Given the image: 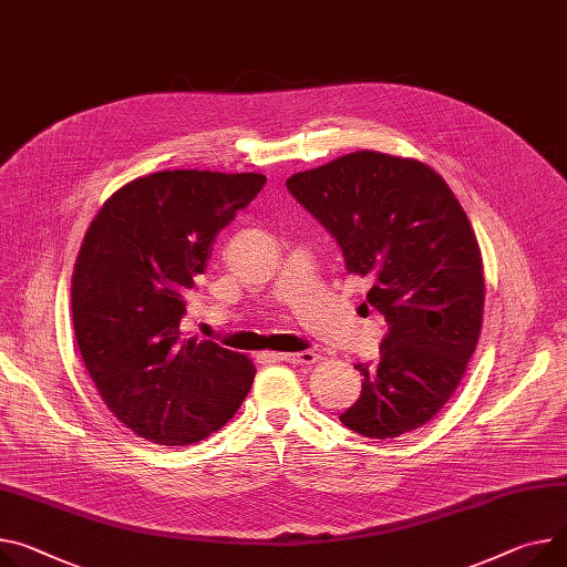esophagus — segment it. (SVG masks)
<instances>
[{"label":"esophagus","mask_w":567,"mask_h":567,"mask_svg":"<svg viewBox=\"0 0 567 567\" xmlns=\"http://www.w3.org/2000/svg\"><path fill=\"white\" fill-rule=\"evenodd\" d=\"M275 361H286L292 365H311L318 361V354L313 350H303V352H279V354H270Z\"/></svg>","instance_id":"34e87169"}]
</instances>
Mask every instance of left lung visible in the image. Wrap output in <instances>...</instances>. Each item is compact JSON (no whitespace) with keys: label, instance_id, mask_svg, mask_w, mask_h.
Listing matches in <instances>:
<instances>
[{"label":"left lung","instance_id":"1","mask_svg":"<svg viewBox=\"0 0 567 567\" xmlns=\"http://www.w3.org/2000/svg\"><path fill=\"white\" fill-rule=\"evenodd\" d=\"M290 195L336 238L368 303L388 322L377 363H357L361 398L340 422L398 439L454 395L482 333L484 264L465 210L415 158L354 152L297 172ZM365 307V303H363Z\"/></svg>","mask_w":567,"mask_h":567}]
</instances>
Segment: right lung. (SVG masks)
<instances>
[{
  "instance_id": "add662e5",
  "label": "right lung",
  "mask_w": 567,
  "mask_h": 567,
  "mask_svg": "<svg viewBox=\"0 0 567 567\" xmlns=\"http://www.w3.org/2000/svg\"><path fill=\"white\" fill-rule=\"evenodd\" d=\"M264 186L256 172H154L113 193L83 236L72 275L76 344L104 404L141 439L204 441L249 393L254 363L182 338V320L217 231Z\"/></svg>"
}]
</instances>
